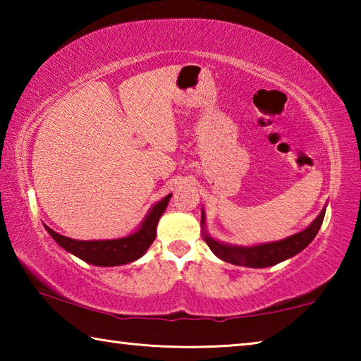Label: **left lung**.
I'll list each match as a JSON object with an SVG mask.
<instances>
[{
    "mask_svg": "<svg viewBox=\"0 0 361 361\" xmlns=\"http://www.w3.org/2000/svg\"><path fill=\"white\" fill-rule=\"evenodd\" d=\"M325 210L326 207L320 212V215L314 219L309 228L298 232V234L286 237V239H282V240L259 243V245H253V247L229 245V243H223L212 239V237L205 232L204 209H202V219H200V224H202L204 240L219 259L231 262V264H235V266L259 269V267L274 266L277 264V262H282L285 259L291 258V256L298 255L299 252H302V250L315 239L317 232H319L320 226L323 223V218H325Z\"/></svg>",
    "mask_w": 361,
    "mask_h": 361,
    "instance_id": "1",
    "label": "left lung"
}]
</instances>
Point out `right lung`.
Here are the masks:
<instances>
[{
	"label": "right lung",
	"mask_w": 361,
	"mask_h": 361,
	"mask_svg": "<svg viewBox=\"0 0 361 361\" xmlns=\"http://www.w3.org/2000/svg\"><path fill=\"white\" fill-rule=\"evenodd\" d=\"M170 197H172V194L166 195L161 202H157L148 212V215L145 216L140 228L129 235L121 237V239L75 240L70 239V237L57 234L56 231H52L46 224L44 228L60 247L65 248L71 255L78 256L79 259L89 262V264L103 267L129 264V262L142 258L151 243L154 242L159 218L166 212Z\"/></svg>",
	"instance_id": "obj_1"
}]
</instances>
